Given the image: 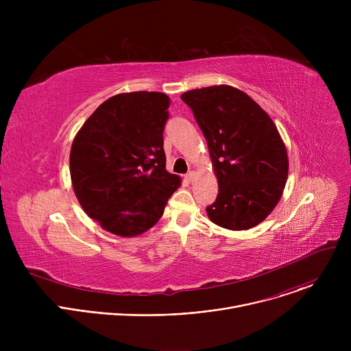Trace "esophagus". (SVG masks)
<instances>
[{"instance_id": "1", "label": "esophagus", "mask_w": 351, "mask_h": 351, "mask_svg": "<svg viewBox=\"0 0 351 351\" xmlns=\"http://www.w3.org/2000/svg\"><path fill=\"white\" fill-rule=\"evenodd\" d=\"M194 176H195V173L193 172V171H190L184 178H186V180H189V182H193V179H194Z\"/></svg>"}]
</instances>
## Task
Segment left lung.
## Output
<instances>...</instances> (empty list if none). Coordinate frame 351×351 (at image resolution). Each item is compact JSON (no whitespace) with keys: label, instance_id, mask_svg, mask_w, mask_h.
Here are the masks:
<instances>
[{"label":"left lung","instance_id":"1","mask_svg":"<svg viewBox=\"0 0 351 351\" xmlns=\"http://www.w3.org/2000/svg\"><path fill=\"white\" fill-rule=\"evenodd\" d=\"M180 98L203 130L218 180L208 218L229 230L257 226L279 203L289 173L274 121L252 97L226 84L194 88Z\"/></svg>","mask_w":351,"mask_h":351}]
</instances>
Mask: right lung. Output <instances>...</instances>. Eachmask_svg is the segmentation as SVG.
<instances>
[{
  "instance_id": "1",
  "label": "right lung",
  "mask_w": 351,
  "mask_h": 351,
  "mask_svg": "<svg viewBox=\"0 0 351 351\" xmlns=\"http://www.w3.org/2000/svg\"><path fill=\"white\" fill-rule=\"evenodd\" d=\"M169 101L157 91L117 94L73 138V191L84 213L117 236L133 237L153 228L180 186V178L165 169Z\"/></svg>"
}]
</instances>
